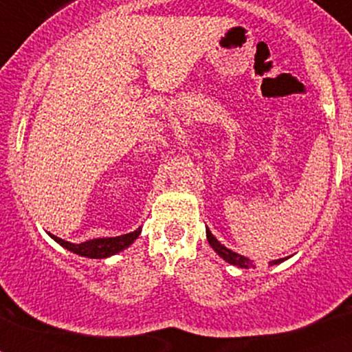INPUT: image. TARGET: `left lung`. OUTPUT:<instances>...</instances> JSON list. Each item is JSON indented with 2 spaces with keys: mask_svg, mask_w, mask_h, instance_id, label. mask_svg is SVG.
Segmentation results:
<instances>
[{
  "mask_svg": "<svg viewBox=\"0 0 352 352\" xmlns=\"http://www.w3.org/2000/svg\"><path fill=\"white\" fill-rule=\"evenodd\" d=\"M206 238H208V243L211 245V248H213V250L217 252V254H219V256L222 257L223 261H226V263L234 264V266H238V268H245V270H248V268H252V266H254V263H252L248 257L239 256V254H236V252H232V250H229L227 247H223L219 239L211 234L210 229H206ZM282 261H284V259H276V261H272L270 264L273 266V264H278V263H282Z\"/></svg>",
  "mask_w": 352,
  "mask_h": 352,
  "instance_id": "1",
  "label": "left lung"
}]
</instances>
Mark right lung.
Returning <instances> with one entry per match:
<instances>
[{"label": "right lung", "instance_id": "1", "mask_svg": "<svg viewBox=\"0 0 352 352\" xmlns=\"http://www.w3.org/2000/svg\"><path fill=\"white\" fill-rule=\"evenodd\" d=\"M139 234H141V227H139L138 231L129 232V234L114 236V238H95L84 241V243H70V241H65V239L49 232V236L54 239L56 243H60L61 247L74 252L77 256L89 257V259H105V257L114 256L118 252L129 248L139 238Z\"/></svg>", "mask_w": 352, "mask_h": 352}]
</instances>
